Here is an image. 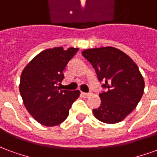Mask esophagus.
I'll return each instance as SVG.
<instances>
[{"mask_svg":"<svg viewBox=\"0 0 157 157\" xmlns=\"http://www.w3.org/2000/svg\"><path fill=\"white\" fill-rule=\"evenodd\" d=\"M82 97H84V98H87V97L90 95V93H87V92H82Z\"/></svg>","mask_w":157,"mask_h":157,"instance_id":"34e87169","label":"esophagus"}]
</instances>
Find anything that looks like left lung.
<instances>
[{
  "instance_id": "8db88e82",
  "label": "left lung",
  "mask_w": 157,
  "mask_h": 157,
  "mask_svg": "<svg viewBox=\"0 0 157 157\" xmlns=\"http://www.w3.org/2000/svg\"><path fill=\"white\" fill-rule=\"evenodd\" d=\"M82 55L95 69L102 87L101 105L93 109L96 118L106 124L122 121L136 108L145 82L138 66L124 52L113 47L86 49Z\"/></svg>"
}]
</instances>
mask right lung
Instances as JSON below:
<instances>
[{"mask_svg":"<svg viewBox=\"0 0 157 157\" xmlns=\"http://www.w3.org/2000/svg\"><path fill=\"white\" fill-rule=\"evenodd\" d=\"M79 48L55 47L42 51L26 66L20 79V94L29 113L39 124L55 126L69 115L80 92L60 90L64 71Z\"/></svg>","mask_w":157,"mask_h":157,"instance_id":"add662e5","label":"right lung"}]
</instances>
